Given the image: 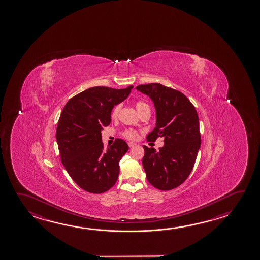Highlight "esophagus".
<instances>
[{"label":"esophagus","instance_id":"obj_1","mask_svg":"<svg viewBox=\"0 0 260 260\" xmlns=\"http://www.w3.org/2000/svg\"><path fill=\"white\" fill-rule=\"evenodd\" d=\"M128 144L129 148H132V147H134V146L136 145V143H134V142H128Z\"/></svg>","mask_w":260,"mask_h":260}]
</instances>
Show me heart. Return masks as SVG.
I'll return each mask as SVG.
<instances>
[{
    "mask_svg": "<svg viewBox=\"0 0 260 260\" xmlns=\"http://www.w3.org/2000/svg\"><path fill=\"white\" fill-rule=\"evenodd\" d=\"M135 106H136L138 112H140V111L144 110V109L149 108V105L144 101H137ZM119 110H120V105L115 106L114 108L111 110V117L114 118V119L117 118L118 115H119ZM123 134L124 136L126 137L127 139H129V140H136L137 138H138V133L135 131H133V129H128L126 132H124Z\"/></svg>",
    "mask_w": 260,
    "mask_h": 260,
    "instance_id": "1",
    "label": "heart"
}]
</instances>
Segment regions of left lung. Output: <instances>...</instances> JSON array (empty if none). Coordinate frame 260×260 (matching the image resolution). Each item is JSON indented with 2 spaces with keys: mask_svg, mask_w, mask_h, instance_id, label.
<instances>
[{
  "mask_svg": "<svg viewBox=\"0 0 260 260\" xmlns=\"http://www.w3.org/2000/svg\"><path fill=\"white\" fill-rule=\"evenodd\" d=\"M136 89L150 96L156 110V127L147 140L164 138L159 151L143 145L147 180L159 190H172L186 180L196 162L201 146L198 115L191 101L171 87L150 83Z\"/></svg>",
  "mask_w": 260,
  "mask_h": 260,
  "instance_id": "8db88e82",
  "label": "left lung"
}]
</instances>
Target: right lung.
<instances>
[{
    "label": "right lung",
    "mask_w": 260,
    "mask_h": 260,
    "mask_svg": "<svg viewBox=\"0 0 260 260\" xmlns=\"http://www.w3.org/2000/svg\"><path fill=\"white\" fill-rule=\"evenodd\" d=\"M133 86L123 89L94 87L70 99L56 128L61 161L74 182L83 190L102 193L114 185L119 160L128 146L116 139L104 150L101 131L111 121V110L125 101Z\"/></svg>",
    "instance_id": "1"
}]
</instances>
